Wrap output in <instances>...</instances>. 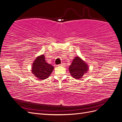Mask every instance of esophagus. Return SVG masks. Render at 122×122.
<instances>
[{"label":"esophagus","mask_w":122,"mask_h":122,"mask_svg":"<svg viewBox=\"0 0 122 122\" xmlns=\"http://www.w3.org/2000/svg\"><path fill=\"white\" fill-rule=\"evenodd\" d=\"M64 65V63H62V64H61L58 65L57 66H63Z\"/></svg>","instance_id":"esophagus-1"}]
</instances>
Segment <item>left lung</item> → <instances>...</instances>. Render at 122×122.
<instances>
[{"label":"left lung","instance_id":"8db88e82","mask_svg":"<svg viewBox=\"0 0 122 122\" xmlns=\"http://www.w3.org/2000/svg\"><path fill=\"white\" fill-rule=\"evenodd\" d=\"M88 66L79 57H76L69 67V71L71 76L75 79L81 78L84 73L87 72Z\"/></svg>","mask_w":122,"mask_h":122}]
</instances>
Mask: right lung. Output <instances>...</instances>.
<instances>
[{
    "label": "right lung",
    "mask_w": 122,
    "mask_h": 122,
    "mask_svg": "<svg viewBox=\"0 0 122 122\" xmlns=\"http://www.w3.org/2000/svg\"><path fill=\"white\" fill-rule=\"evenodd\" d=\"M53 69V66L45 61L44 55H42L36 58L33 63L31 71L38 79L44 80L50 75Z\"/></svg>",
    "instance_id": "right-lung-1"
}]
</instances>
